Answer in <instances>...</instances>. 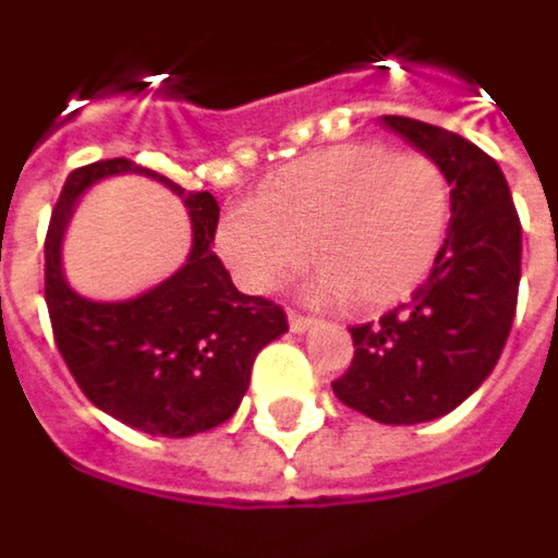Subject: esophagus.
I'll return each instance as SVG.
<instances>
[{"label":"esophagus","instance_id":"34e87169","mask_svg":"<svg viewBox=\"0 0 558 558\" xmlns=\"http://www.w3.org/2000/svg\"><path fill=\"white\" fill-rule=\"evenodd\" d=\"M290 329L295 335H302V332H311L314 329V319L311 317H302V314H295V311H290Z\"/></svg>","mask_w":558,"mask_h":558}]
</instances>
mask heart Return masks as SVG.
Here are the masks:
<instances>
[{
	"label": "heart",
	"mask_w": 558,
	"mask_h": 558,
	"mask_svg": "<svg viewBox=\"0 0 558 558\" xmlns=\"http://www.w3.org/2000/svg\"><path fill=\"white\" fill-rule=\"evenodd\" d=\"M453 217L444 169L387 144H338L295 159L217 226V251L256 295L311 263V295L372 314L404 302L428 278ZM312 253H306V247Z\"/></svg>",
	"instance_id": "b5f03b06"
}]
</instances>
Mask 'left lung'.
<instances>
[{"label": "left lung", "mask_w": 558, "mask_h": 558, "mask_svg": "<svg viewBox=\"0 0 558 558\" xmlns=\"http://www.w3.org/2000/svg\"><path fill=\"white\" fill-rule=\"evenodd\" d=\"M380 126L441 166L453 217L411 302L350 329L356 353L332 389L377 423L416 426L450 414L496 368L517 314L523 229L505 174L477 144L411 117Z\"/></svg>", "instance_id": "left-lung-1"}]
</instances>
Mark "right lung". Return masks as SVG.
<instances>
[{
	"label": "right lung",
	"instance_id": "right-lung-1",
	"mask_svg": "<svg viewBox=\"0 0 558 558\" xmlns=\"http://www.w3.org/2000/svg\"><path fill=\"white\" fill-rule=\"evenodd\" d=\"M117 173H142L185 202L194 247L185 266L150 291L99 303L81 296L61 268V241L76 202ZM220 205L211 193H186L130 159H102L65 178L45 241V302L62 360L99 411L130 428L190 438L239 411L256 353L287 332L275 302L235 290L211 251Z\"/></svg>",
	"mask_w": 558,
	"mask_h": 558
}]
</instances>
